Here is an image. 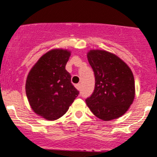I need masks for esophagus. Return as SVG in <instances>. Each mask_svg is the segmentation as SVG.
I'll list each match as a JSON object with an SVG mask.
<instances>
[{"mask_svg": "<svg viewBox=\"0 0 157 157\" xmlns=\"http://www.w3.org/2000/svg\"><path fill=\"white\" fill-rule=\"evenodd\" d=\"M75 88H76L78 90V91H80V90H81V84H77V85H75Z\"/></svg>", "mask_w": 157, "mask_h": 157, "instance_id": "34e87169", "label": "esophagus"}]
</instances>
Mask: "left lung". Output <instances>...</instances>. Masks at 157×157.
<instances>
[{
    "mask_svg": "<svg viewBox=\"0 0 157 157\" xmlns=\"http://www.w3.org/2000/svg\"><path fill=\"white\" fill-rule=\"evenodd\" d=\"M87 56L95 78L94 91L85 99L87 105L103 121L121 117L134 99V78L131 69L117 56L105 50H91Z\"/></svg>",
    "mask_w": 157,
    "mask_h": 157,
    "instance_id": "obj_1",
    "label": "left lung"
}]
</instances>
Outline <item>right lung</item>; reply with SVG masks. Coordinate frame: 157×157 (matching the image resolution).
<instances>
[{
  "label": "right lung",
  "instance_id": "right-lung-1",
  "mask_svg": "<svg viewBox=\"0 0 157 157\" xmlns=\"http://www.w3.org/2000/svg\"><path fill=\"white\" fill-rule=\"evenodd\" d=\"M70 52L52 49L43 56L31 69L26 82V93L33 111L49 121L64 115L79 91L66 70Z\"/></svg>",
  "mask_w": 157,
  "mask_h": 157
}]
</instances>
